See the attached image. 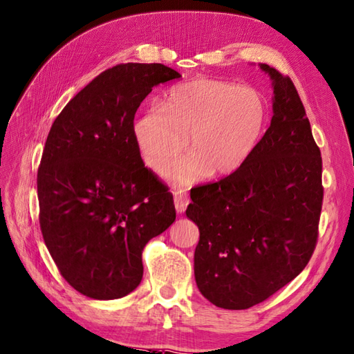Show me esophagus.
Returning <instances> with one entry per match:
<instances>
[{
    "label": "esophagus",
    "instance_id": "34e87169",
    "mask_svg": "<svg viewBox=\"0 0 354 354\" xmlns=\"http://www.w3.org/2000/svg\"><path fill=\"white\" fill-rule=\"evenodd\" d=\"M174 203H175L176 212L183 214L187 209V206L189 205V197L185 192H183V189H176L174 193Z\"/></svg>",
    "mask_w": 354,
    "mask_h": 354
}]
</instances>
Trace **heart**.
I'll return each mask as SVG.
<instances>
[{"label":"heart","instance_id":"1","mask_svg":"<svg viewBox=\"0 0 354 354\" xmlns=\"http://www.w3.org/2000/svg\"><path fill=\"white\" fill-rule=\"evenodd\" d=\"M268 121L263 97L256 89L218 79H194L171 88L165 109L149 107L134 122V139L147 166L189 185L207 175L229 176L257 148Z\"/></svg>","mask_w":354,"mask_h":354}]
</instances>
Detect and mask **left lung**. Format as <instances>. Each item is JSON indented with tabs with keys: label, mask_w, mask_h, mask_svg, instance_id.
<instances>
[{
	"label": "left lung",
	"mask_w": 354,
	"mask_h": 354,
	"mask_svg": "<svg viewBox=\"0 0 354 354\" xmlns=\"http://www.w3.org/2000/svg\"><path fill=\"white\" fill-rule=\"evenodd\" d=\"M260 68L274 88L269 129L239 170L193 188L185 212L201 232L196 284L224 310H247L288 284L319 236L320 149L292 79Z\"/></svg>",
	"instance_id": "1"
}]
</instances>
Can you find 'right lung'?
Returning <instances> with one entry per match:
<instances>
[{
  "label": "right lung",
  "mask_w": 354,
  "mask_h": 354,
  "mask_svg": "<svg viewBox=\"0 0 354 354\" xmlns=\"http://www.w3.org/2000/svg\"><path fill=\"white\" fill-rule=\"evenodd\" d=\"M179 77L162 64H118L50 127L37 174L40 229L61 275L86 297L131 293L145 245L176 218L174 196L143 165L133 121L153 86Z\"/></svg>",
  "instance_id": "obj_1"
}]
</instances>
